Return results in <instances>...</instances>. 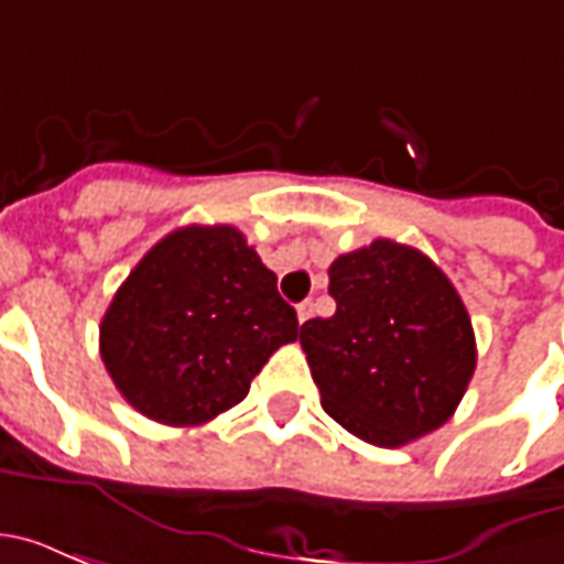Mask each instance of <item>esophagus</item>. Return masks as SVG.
Instances as JSON below:
<instances>
[{
    "mask_svg": "<svg viewBox=\"0 0 564 564\" xmlns=\"http://www.w3.org/2000/svg\"><path fill=\"white\" fill-rule=\"evenodd\" d=\"M295 314H299V323H307V319L314 317V302H302V305L295 307Z\"/></svg>",
    "mask_w": 564,
    "mask_h": 564,
    "instance_id": "obj_1",
    "label": "esophagus"
}]
</instances>
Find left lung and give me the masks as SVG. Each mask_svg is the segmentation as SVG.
I'll return each instance as SVG.
<instances>
[{"label":"left lung","mask_w":564,"mask_h":564,"mask_svg":"<svg viewBox=\"0 0 564 564\" xmlns=\"http://www.w3.org/2000/svg\"><path fill=\"white\" fill-rule=\"evenodd\" d=\"M335 314L299 341L323 411L375 447L447 423L477 366L471 317L432 259L378 238L329 265Z\"/></svg>","instance_id":"obj_1"}]
</instances>
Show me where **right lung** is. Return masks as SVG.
I'll list each match as a JSON object with an SVG mask.
<instances>
[{"label": "right lung", "mask_w": 564, "mask_h": 564, "mask_svg": "<svg viewBox=\"0 0 564 564\" xmlns=\"http://www.w3.org/2000/svg\"><path fill=\"white\" fill-rule=\"evenodd\" d=\"M299 338L274 271L235 226H184L144 253L99 326L120 395L165 425L241 402L269 356Z\"/></svg>", "instance_id": "obj_1"}]
</instances>
